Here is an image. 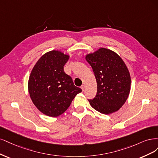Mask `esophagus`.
<instances>
[{
    "instance_id": "obj_1",
    "label": "esophagus",
    "mask_w": 158,
    "mask_h": 158,
    "mask_svg": "<svg viewBox=\"0 0 158 158\" xmlns=\"http://www.w3.org/2000/svg\"><path fill=\"white\" fill-rule=\"evenodd\" d=\"M81 89H82L83 90V91L85 90V85H83L82 86H81Z\"/></svg>"
}]
</instances>
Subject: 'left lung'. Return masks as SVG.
Listing matches in <instances>:
<instances>
[{
    "label": "left lung",
    "instance_id": "obj_1",
    "mask_svg": "<svg viewBox=\"0 0 158 158\" xmlns=\"http://www.w3.org/2000/svg\"><path fill=\"white\" fill-rule=\"evenodd\" d=\"M86 60L93 68L97 83V93L90 106L103 114L118 111L128 98L131 90V75L119 56L110 49L100 48L86 55Z\"/></svg>",
    "mask_w": 158,
    "mask_h": 158
}]
</instances>
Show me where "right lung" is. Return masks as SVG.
Returning a JSON list of instances; mask_svg holds the SVG:
<instances>
[{
  "label": "right lung",
  "instance_id": "right-lung-1",
  "mask_svg": "<svg viewBox=\"0 0 158 158\" xmlns=\"http://www.w3.org/2000/svg\"><path fill=\"white\" fill-rule=\"evenodd\" d=\"M69 58V55L60 50H51L39 59L30 74V98L37 108L46 115L54 118L62 114L75 96L82 91L64 72V66Z\"/></svg>",
  "mask_w": 158,
  "mask_h": 158
}]
</instances>
